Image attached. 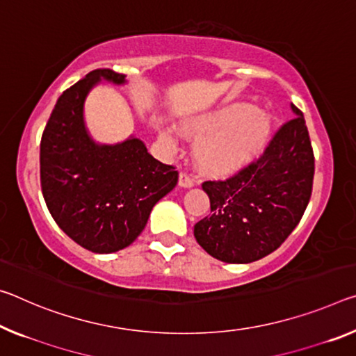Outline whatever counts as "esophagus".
I'll use <instances>...</instances> for the list:
<instances>
[{"instance_id": "esophagus-1", "label": "esophagus", "mask_w": 356, "mask_h": 356, "mask_svg": "<svg viewBox=\"0 0 356 356\" xmlns=\"http://www.w3.org/2000/svg\"><path fill=\"white\" fill-rule=\"evenodd\" d=\"M179 185L184 188H191L195 185V180L191 179L187 172H180L179 174Z\"/></svg>"}]
</instances>
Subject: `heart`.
<instances>
[{"mask_svg":"<svg viewBox=\"0 0 356 356\" xmlns=\"http://www.w3.org/2000/svg\"><path fill=\"white\" fill-rule=\"evenodd\" d=\"M270 127V118L245 101H234L182 122V131L196 139V163L209 174H229L250 165L266 145ZM160 139L169 149L179 143L171 128L163 129Z\"/></svg>","mask_w":356,"mask_h":356,"instance_id":"obj_1","label":"heart"}]
</instances>
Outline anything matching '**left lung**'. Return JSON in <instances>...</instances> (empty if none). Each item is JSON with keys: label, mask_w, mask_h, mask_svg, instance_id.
<instances>
[{"label": "left lung", "mask_w": 356, "mask_h": 356, "mask_svg": "<svg viewBox=\"0 0 356 356\" xmlns=\"http://www.w3.org/2000/svg\"><path fill=\"white\" fill-rule=\"evenodd\" d=\"M286 122L257 161L227 180L202 184L211 216L195 225L209 255L244 264L279 249L300 223L314 182V150L302 112Z\"/></svg>", "instance_id": "left-lung-1"}]
</instances>
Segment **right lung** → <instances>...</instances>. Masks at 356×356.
I'll return each instance as SVG.
<instances>
[{"label": "right lung", "instance_id": "right-lung-1", "mask_svg": "<svg viewBox=\"0 0 356 356\" xmlns=\"http://www.w3.org/2000/svg\"><path fill=\"white\" fill-rule=\"evenodd\" d=\"M127 76L95 70L65 90L41 139V187L56 225L95 253L136 241L152 209L176 187L174 166L152 156L143 140L98 144L86 127L83 104L101 81L123 86Z\"/></svg>", "mask_w": 356, "mask_h": 356}]
</instances>
